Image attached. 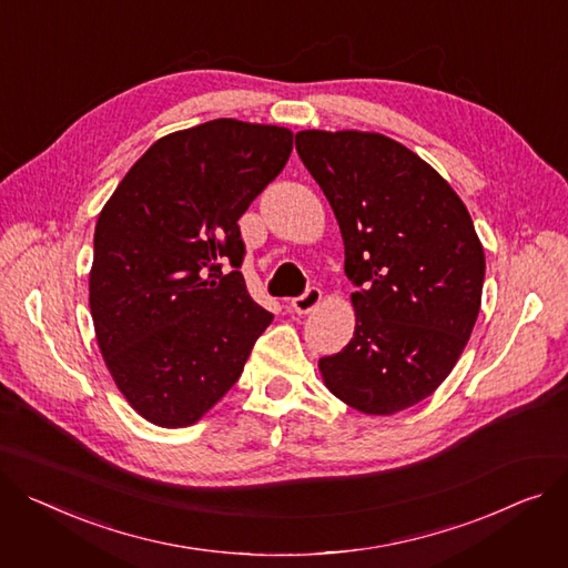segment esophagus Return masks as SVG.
I'll use <instances>...</instances> for the list:
<instances>
[{
    "label": "esophagus",
    "mask_w": 568,
    "mask_h": 568,
    "mask_svg": "<svg viewBox=\"0 0 568 568\" xmlns=\"http://www.w3.org/2000/svg\"><path fill=\"white\" fill-rule=\"evenodd\" d=\"M320 301H322L320 287H308L304 294L292 298L290 306H292V311L298 313V315H308L311 311H315V308L320 306Z\"/></svg>",
    "instance_id": "1"
}]
</instances>
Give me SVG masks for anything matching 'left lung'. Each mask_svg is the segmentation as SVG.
Listing matches in <instances>:
<instances>
[{"mask_svg": "<svg viewBox=\"0 0 568 568\" xmlns=\"http://www.w3.org/2000/svg\"><path fill=\"white\" fill-rule=\"evenodd\" d=\"M294 143L333 207L358 287L354 337L320 358L322 379L352 408L393 415L457 365L481 304V242L455 189L406 145L358 130H304Z\"/></svg>", "mask_w": 568, "mask_h": 568, "instance_id": "1", "label": "left lung"}]
</instances>
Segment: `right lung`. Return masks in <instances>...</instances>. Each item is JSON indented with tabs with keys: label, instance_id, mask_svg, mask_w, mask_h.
I'll use <instances>...</instances> for the list:
<instances>
[{
	"label": "right lung",
	"instance_id": "1",
	"mask_svg": "<svg viewBox=\"0 0 568 568\" xmlns=\"http://www.w3.org/2000/svg\"><path fill=\"white\" fill-rule=\"evenodd\" d=\"M292 136L235 119L166 134L102 207L89 276L95 337L113 382L148 423L201 420L272 324L240 272L237 221L283 171Z\"/></svg>",
	"mask_w": 568,
	"mask_h": 568
}]
</instances>
